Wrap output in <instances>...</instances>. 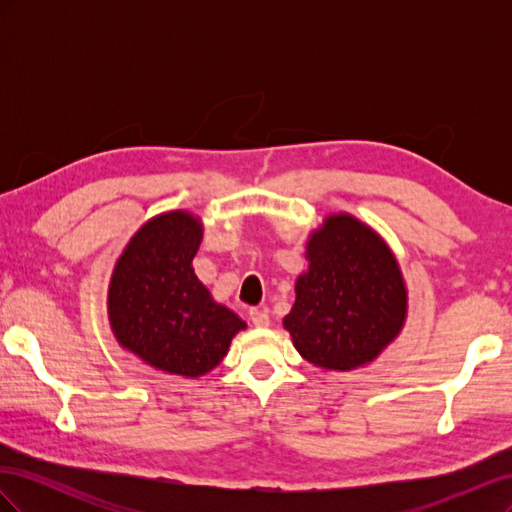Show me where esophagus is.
Returning a JSON list of instances; mask_svg holds the SVG:
<instances>
[{
	"label": "esophagus",
	"mask_w": 512,
	"mask_h": 512,
	"mask_svg": "<svg viewBox=\"0 0 512 512\" xmlns=\"http://www.w3.org/2000/svg\"><path fill=\"white\" fill-rule=\"evenodd\" d=\"M250 320L254 327H267L269 324V316H267V309H260V307H252L250 309Z\"/></svg>",
	"instance_id": "obj_1"
}]
</instances>
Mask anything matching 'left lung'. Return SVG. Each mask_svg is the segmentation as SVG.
Instances as JSON below:
<instances>
[{
    "label": "left lung",
    "mask_w": 512,
    "mask_h": 512,
    "mask_svg": "<svg viewBox=\"0 0 512 512\" xmlns=\"http://www.w3.org/2000/svg\"><path fill=\"white\" fill-rule=\"evenodd\" d=\"M284 329L307 363L352 371L374 363L408 318V286L380 232L346 211L324 215L305 243Z\"/></svg>",
    "instance_id": "obj_1"
}]
</instances>
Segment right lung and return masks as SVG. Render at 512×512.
Segmentation results:
<instances>
[{
    "instance_id": "right-lung-1",
    "label": "right lung",
    "mask_w": 512,
    "mask_h": 512,
    "mask_svg": "<svg viewBox=\"0 0 512 512\" xmlns=\"http://www.w3.org/2000/svg\"><path fill=\"white\" fill-rule=\"evenodd\" d=\"M203 232L192 211L153 215L115 260L106 294L117 344L153 369L192 380L218 367L232 337L247 329L194 273Z\"/></svg>"
}]
</instances>
